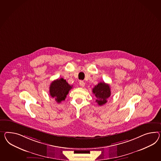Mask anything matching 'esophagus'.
<instances>
[{
  "label": "esophagus",
  "mask_w": 161,
  "mask_h": 161,
  "mask_svg": "<svg viewBox=\"0 0 161 161\" xmlns=\"http://www.w3.org/2000/svg\"><path fill=\"white\" fill-rule=\"evenodd\" d=\"M79 85L82 87H83L85 86V82L82 81V80H80L79 81Z\"/></svg>",
  "instance_id": "obj_1"
}]
</instances>
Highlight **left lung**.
<instances>
[{
    "label": "left lung",
    "instance_id": "obj_1",
    "mask_svg": "<svg viewBox=\"0 0 161 161\" xmlns=\"http://www.w3.org/2000/svg\"><path fill=\"white\" fill-rule=\"evenodd\" d=\"M93 94L96 97V102L99 106H102L107 103V99L111 95L109 85L104 82H99L92 89Z\"/></svg>",
    "mask_w": 161,
    "mask_h": 161
}]
</instances>
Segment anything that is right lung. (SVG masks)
Returning <instances> with one entry per match:
<instances>
[{
	"label": "right lung",
	"mask_w": 161,
	"mask_h": 161,
	"mask_svg": "<svg viewBox=\"0 0 161 161\" xmlns=\"http://www.w3.org/2000/svg\"><path fill=\"white\" fill-rule=\"evenodd\" d=\"M72 88V86L69 85L65 79H58L51 83L50 95L52 97L55 98L57 103H60L63 100H65L66 95Z\"/></svg>",
	"instance_id": "obj_1"
}]
</instances>
